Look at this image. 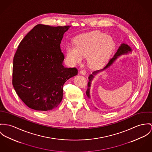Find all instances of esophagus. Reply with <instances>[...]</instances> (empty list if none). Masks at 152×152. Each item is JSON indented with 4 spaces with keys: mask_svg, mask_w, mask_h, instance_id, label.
I'll return each instance as SVG.
<instances>
[{
    "mask_svg": "<svg viewBox=\"0 0 152 152\" xmlns=\"http://www.w3.org/2000/svg\"><path fill=\"white\" fill-rule=\"evenodd\" d=\"M80 74L84 75H86V71L84 70V69H83V70H81L80 71Z\"/></svg>",
    "mask_w": 152,
    "mask_h": 152,
    "instance_id": "obj_1",
    "label": "esophagus"
}]
</instances>
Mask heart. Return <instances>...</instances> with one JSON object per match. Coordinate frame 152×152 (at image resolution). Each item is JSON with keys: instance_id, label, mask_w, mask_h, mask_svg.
<instances>
[{"instance_id": "1", "label": "heart", "mask_w": 152, "mask_h": 152, "mask_svg": "<svg viewBox=\"0 0 152 152\" xmlns=\"http://www.w3.org/2000/svg\"><path fill=\"white\" fill-rule=\"evenodd\" d=\"M74 46L66 47V60L72 65L81 62L87 56L88 64L101 67L109 58L114 45L112 38L100 31H93L78 35L73 39Z\"/></svg>"}]
</instances>
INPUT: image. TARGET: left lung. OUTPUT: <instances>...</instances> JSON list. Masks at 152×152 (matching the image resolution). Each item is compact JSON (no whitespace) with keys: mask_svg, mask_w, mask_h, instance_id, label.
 I'll list each match as a JSON object with an SVG mask.
<instances>
[{"mask_svg":"<svg viewBox=\"0 0 152 152\" xmlns=\"http://www.w3.org/2000/svg\"><path fill=\"white\" fill-rule=\"evenodd\" d=\"M130 51H131V48L129 47V46L127 45L124 44V43L122 44V45L119 47L118 49L117 50V51L116 53V54H115L114 57H113L112 58L110 59L109 60V62H108L107 64L105 66V68H104V69H101V70L94 71V72H93V74H91V75H90L89 76V77H88V80H89V81L88 82V85H87V86H88V88H87V91H86V94H87V95L88 96V98L90 97V86H91V81H92L93 79L94 75H96V73H97L98 72H99V71L104 70V69H106V68H107L108 67H109V66L113 64V62L117 59V57H118V56H121V55H122V54H127V53H128L130 52Z\"/></svg>","mask_w":152,"mask_h":152,"instance_id":"8db88e82","label":"left lung"}]
</instances>
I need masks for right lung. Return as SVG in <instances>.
<instances>
[{"label": "right lung", "mask_w": 152, "mask_h": 152, "mask_svg": "<svg viewBox=\"0 0 152 152\" xmlns=\"http://www.w3.org/2000/svg\"><path fill=\"white\" fill-rule=\"evenodd\" d=\"M69 26L38 24L19 44L13 58L12 83L29 108L47 111L58 106L63 86L76 75V68H65L60 44Z\"/></svg>", "instance_id": "right-lung-1"}]
</instances>
